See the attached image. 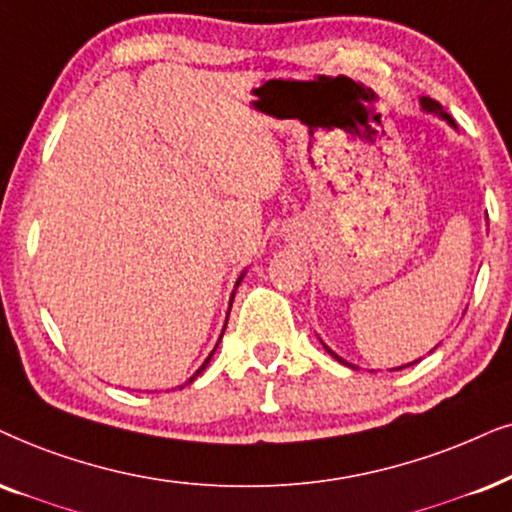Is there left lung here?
Masks as SVG:
<instances>
[{
  "mask_svg": "<svg viewBox=\"0 0 512 512\" xmlns=\"http://www.w3.org/2000/svg\"><path fill=\"white\" fill-rule=\"evenodd\" d=\"M420 106H423L425 111H430V113H439L446 122H451V125L456 127V122L451 120V115H446V113L442 111V106H439V103H437L435 99H430V96H423V99H420ZM326 349H328V347H326ZM328 352H331V349H328ZM331 357H335L338 361H342V364H347V361H345V359H340L338 354H335V352H331ZM347 366H352V364H347ZM399 368H404V366H399Z\"/></svg>",
  "mask_w": 512,
  "mask_h": 512,
  "instance_id": "obj_1",
  "label": "left lung"
}]
</instances>
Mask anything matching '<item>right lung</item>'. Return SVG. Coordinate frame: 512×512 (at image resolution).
I'll list each match as a JSON object with an SVG mask.
<instances>
[{
  "label": "right lung",
  "instance_id": "add662e5",
  "mask_svg": "<svg viewBox=\"0 0 512 512\" xmlns=\"http://www.w3.org/2000/svg\"><path fill=\"white\" fill-rule=\"evenodd\" d=\"M210 359H212V354H210V357H208V359H205V364L198 368V371H196V375H200V373H203V368H205V366H208V361H210ZM196 375H193V378H196ZM193 378H191V380H193ZM191 380H189V383H191Z\"/></svg>",
  "mask_w": 512,
  "mask_h": 512
}]
</instances>
